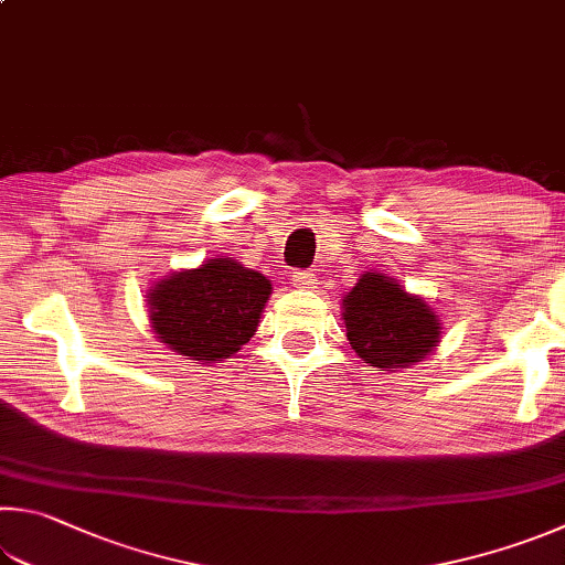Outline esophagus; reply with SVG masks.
<instances>
[{
    "instance_id": "obj_1",
    "label": "esophagus",
    "mask_w": 565,
    "mask_h": 565,
    "mask_svg": "<svg viewBox=\"0 0 565 565\" xmlns=\"http://www.w3.org/2000/svg\"><path fill=\"white\" fill-rule=\"evenodd\" d=\"M291 281L296 289H316V274L313 271H294Z\"/></svg>"
}]
</instances>
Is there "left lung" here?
I'll list each match as a JSON object with an SVG mask.
<instances>
[{
	"label": "left lung",
	"instance_id": "obj_1",
	"mask_svg": "<svg viewBox=\"0 0 565 565\" xmlns=\"http://www.w3.org/2000/svg\"><path fill=\"white\" fill-rule=\"evenodd\" d=\"M343 323L351 348L373 367L395 371L423 361L443 338L437 311L381 271H365L343 296Z\"/></svg>",
	"mask_w": 565,
	"mask_h": 565
}]
</instances>
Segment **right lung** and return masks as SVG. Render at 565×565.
Segmentation results:
<instances>
[{
    "instance_id": "right-lung-1",
    "label": "right lung",
    "mask_w": 565,
    "mask_h": 565,
    "mask_svg": "<svg viewBox=\"0 0 565 565\" xmlns=\"http://www.w3.org/2000/svg\"><path fill=\"white\" fill-rule=\"evenodd\" d=\"M271 281L232 256L168 274L146 296L152 333L170 351L202 365L239 351L254 335Z\"/></svg>"
}]
</instances>
